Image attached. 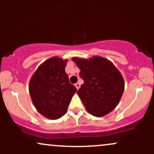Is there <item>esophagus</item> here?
<instances>
[{
	"instance_id": "esophagus-1",
	"label": "esophagus",
	"mask_w": 154,
	"mask_h": 154,
	"mask_svg": "<svg viewBox=\"0 0 154 154\" xmlns=\"http://www.w3.org/2000/svg\"><path fill=\"white\" fill-rule=\"evenodd\" d=\"M75 87H76V88H77V90L79 89V88H80V84H79V82H77V83H76L75 84Z\"/></svg>"
}]
</instances>
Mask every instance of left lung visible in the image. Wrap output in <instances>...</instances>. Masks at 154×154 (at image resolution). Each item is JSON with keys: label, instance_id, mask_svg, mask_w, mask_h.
<instances>
[{"label": "left lung", "instance_id": "obj_1", "mask_svg": "<svg viewBox=\"0 0 154 154\" xmlns=\"http://www.w3.org/2000/svg\"><path fill=\"white\" fill-rule=\"evenodd\" d=\"M72 59L80 69L79 75L84 80L77 95L86 110L97 117L114 110L125 90L122 75L114 63L98 56L88 59L78 57Z\"/></svg>", "mask_w": 154, "mask_h": 154}]
</instances>
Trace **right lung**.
<instances>
[{
    "instance_id": "right-lung-1",
    "label": "right lung",
    "mask_w": 154,
    "mask_h": 154,
    "mask_svg": "<svg viewBox=\"0 0 154 154\" xmlns=\"http://www.w3.org/2000/svg\"><path fill=\"white\" fill-rule=\"evenodd\" d=\"M67 60L57 56L42 63L32 76L29 91L32 101L40 114L57 119L66 113L77 91L65 72Z\"/></svg>"
}]
</instances>
